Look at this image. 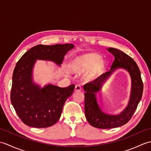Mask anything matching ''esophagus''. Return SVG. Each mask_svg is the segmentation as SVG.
I'll return each instance as SVG.
<instances>
[{
	"label": "esophagus",
	"instance_id": "obj_1",
	"mask_svg": "<svg viewBox=\"0 0 151 151\" xmlns=\"http://www.w3.org/2000/svg\"><path fill=\"white\" fill-rule=\"evenodd\" d=\"M81 89H82V88H81V85L77 84V85H76V86H75V90L76 91H81Z\"/></svg>",
	"mask_w": 151,
	"mask_h": 151
}]
</instances>
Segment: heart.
<instances>
[{"label":"heart","mask_w":151,"mask_h":151,"mask_svg":"<svg viewBox=\"0 0 151 151\" xmlns=\"http://www.w3.org/2000/svg\"><path fill=\"white\" fill-rule=\"evenodd\" d=\"M104 63V61L101 59V56L95 54H88L82 56L77 60L75 69L82 72L93 68L91 72L87 75V78H90L103 67Z\"/></svg>","instance_id":"obj_1"}]
</instances>
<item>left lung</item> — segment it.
I'll return each instance as SVG.
<instances>
[{"label":"left lung","instance_id":"1","mask_svg":"<svg viewBox=\"0 0 151 151\" xmlns=\"http://www.w3.org/2000/svg\"><path fill=\"white\" fill-rule=\"evenodd\" d=\"M107 50L115 58L110 70L103 73L93 81L85 84L83 87L85 91L86 119L91 126L102 129L119 127L129 122L142 99L143 90L140 70L132 58L114 48H109ZM118 68L126 70L129 73L131 78V95L127 107L120 114L111 115L105 113L101 110L97 102L96 93L100 90L102 84L111 74Z\"/></svg>","mask_w":151,"mask_h":151}]
</instances>
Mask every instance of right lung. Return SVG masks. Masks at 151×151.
<instances>
[{
  "mask_svg": "<svg viewBox=\"0 0 151 151\" xmlns=\"http://www.w3.org/2000/svg\"><path fill=\"white\" fill-rule=\"evenodd\" d=\"M73 44L38 45L25 52L14 69L11 102L21 120L27 126L46 128L59 120L65 102L73 94L75 85L67 88L49 84L41 88L33 79L36 60L51 61L60 66Z\"/></svg>",
  "mask_w": 151,
  "mask_h": 151,
  "instance_id": "obj_1",
  "label": "right lung"
}]
</instances>
